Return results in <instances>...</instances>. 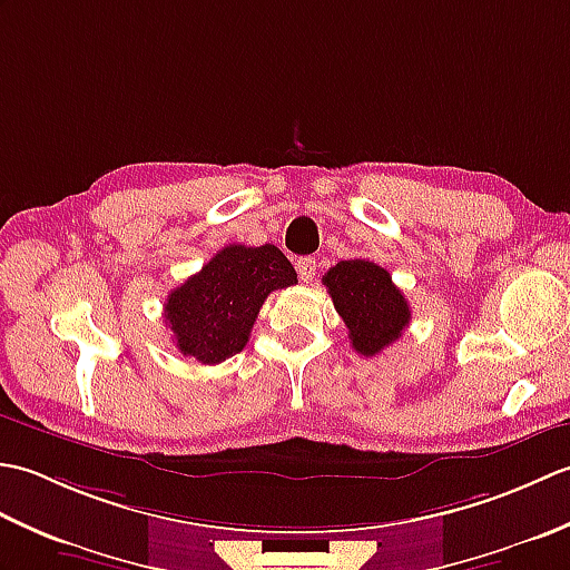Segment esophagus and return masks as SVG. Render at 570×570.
<instances>
[{"label": "esophagus", "instance_id": "34e87169", "mask_svg": "<svg viewBox=\"0 0 570 570\" xmlns=\"http://www.w3.org/2000/svg\"><path fill=\"white\" fill-rule=\"evenodd\" d=\"M296 272L301 282H313V276H316V259L313 257H301L296 259Z\"/></svg>", "mask_w": 570, "mask_h": 570}]
</instances>
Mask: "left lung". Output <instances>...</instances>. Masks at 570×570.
Listing matches in <instances>:
<instances>
[{"instance_id": "8db88e82", "label": "left lung", "mask_w": 570, "mask_h": 570, "mask_svg": "<svg viewBox=\"0 0 570 570\" xmlns=\"http://www.w3.org/2000/svg\"><path fill=\"white\" fill-rule=\"evenodd\" d=\"M323 284L360 355H380L402 337L411 321V308L390 272L380 264L370 259L337 262L323 276Z\"/></svg>"}]
</instances>
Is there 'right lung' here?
Masks as SVG:
<instances>
[{"instance_id":"right-lung-1","label":"right lung","mask_w":570,"mask_h":570,"mask_svg":"<svg viewBox=\"0 0 570 570\" xmlns=\"http://www.w3.org/2000/svg\"><path fill=\"white\" fill-rule=\"evenodd\" d=\"M294 284V266L278 247L229 245L168 294L164 318L180 353L217 365L247 345L266 296Z\"/></svg>"}]
</instances>
